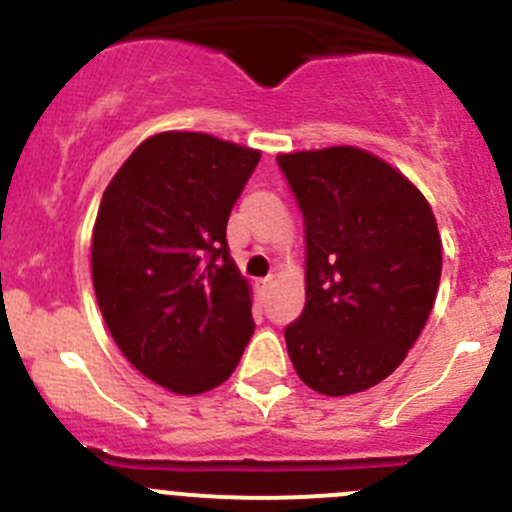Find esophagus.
Returning <instances> with one entry per match:
<instances>
[{"label": "esophagus", "instance_id": "esophagus-1", "mask_svg": "<svg viewBox=\"0 0 512 512\" xmlns=\"http://www.w3.org/2000/svg\"><path fill=\"white\" fill-rule=\"evenodd\" d=\"M255 287H257V292H260L262 297H265V294L272 289V277H267V280H260Z\"/></svg>", "mask_w": 512, "mask_h": 512}]
</instances>
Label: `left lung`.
<instances>
[{
    "mask_svg": "<svg viewBox=\"0 0 512 512\" xmlns=\"http://www.w3.org/2000/svg\"><path fill=\"white\" fill-rule=\"evenodd\" d=\"M304 215L307 302L285 329L309 389L347 396L384 381L431 314L441 235L421 190L354 146L277 156Z\"/></svg>",
    "mask_w": 512,
    "mask_h": 512,
    "instance_id": "8db88e82",
    "label": "left lung"
}]
</instances>
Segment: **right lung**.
Masks as SVG:
<instances>
[{
	"instance_id": "1",
	"label": "right lung",
	"mask_w": 512,
	"mask_h": 512,
	"mask_svg": "<svg viewBox=\"0 0 512 512\" xmlns=\"http://www.w3.org/2000/svg\"><path fill=\"white\" fill-rule=\"evenodd\" d=\"M257 163L255 148L165 131L103 190L91 240L103 322L123 356L173 394L223 384L255 332L225 230Z\"/></svg>"
}]
</instances>
